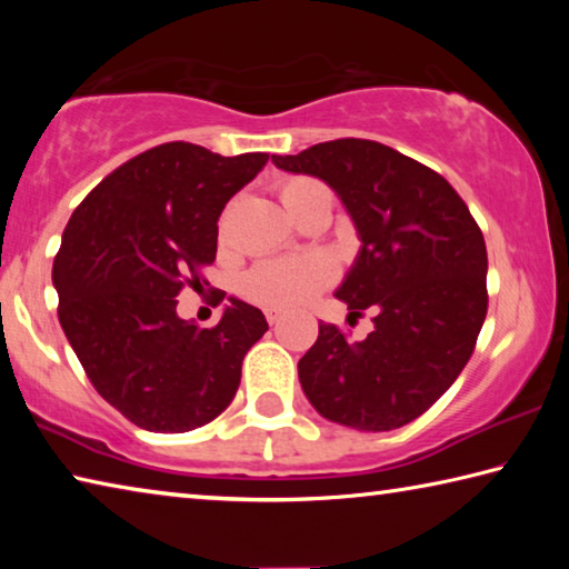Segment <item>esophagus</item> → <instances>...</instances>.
<instances>
[{"label":"esophagus","mask_w":569,"mask_h":569,"mask_svg":"<svg viewBox=\"0 0 569 569\" xmlns=\"http://www.w3.org/2000/svg\"><path fill=\"white\" fill-rule=\"evenodd\" d=\"M266 319H268V323H278L283 319V311L281 308H266Z\"/></svg>","instance_id":"34e87169"}]
</instances>
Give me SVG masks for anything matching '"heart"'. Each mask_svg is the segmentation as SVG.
Instances as JSON below:
<instances>
[{"mask_svg":"<svg viewBox=\"0 0 569 569\" xmlns=\"http://www.w3.org/2000/svg\"><path fill=\"white\" fill-rule=\"evenodd\" d=\"M329 188L323 182L296 176L288 178L281 186V203L291 216H296L308 200ZM333 278V266L321 256H303V258H281V261L258 263L253 271L243 278V293L250 301L286 308L298 306L311 298L319 288H323Z\"/></svg>","mask_w":569,"mask_h":569,"instance_id":"obj_1","label":"heart"}]
</instances>
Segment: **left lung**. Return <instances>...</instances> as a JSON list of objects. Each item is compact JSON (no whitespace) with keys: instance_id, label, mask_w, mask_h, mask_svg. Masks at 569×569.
Instances as JSON below:
<instances>
[{"instance_id":"left-lung-1","label":"left lung","mask_w":569,"mask_h":569,"mask_svg":"<svg viewBox=\"0 0 569 569\" xmlns=\"http://www.w3.org/2000/svg\"><path fill=\"white\" fill-rule=\"evenodd\" d=\"M276 168L321 178L361 238L336 298L373 331L349 341L333 323L298 361L313 409L359 431L421 417L465 369L487 316V246L465 200L413 158L373 140L319 142Z\"/></svg>"}]
</instances>
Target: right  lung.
Segmentation results:
<instances>
[{
  "label": "right lung",
  "instance_id": "obj_1",
  "mask_svg": "<svg viewBox=\"0 0 569 569\" xmlns=\"http://www.w3.org/2000/svg\"><path fill=\"white\" fill-rule=\"evenodd\" d=\"M266 162L166 142L112 170L64 228L52 266L62 331L100 397L140 429L182 435L213 421L268 331L238 298L213 329L176 311L182 286L216 261L226 203Z\"/></svg>",
  "mask_w": 569,
  "mask_h": 569
}]
</instances>
